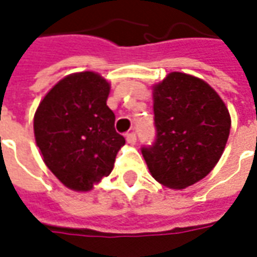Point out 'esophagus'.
<instances>
[{
  "label": "esophagus",
  "mask_w": 257,
  "mask_h": 257,
  "mask_svg": "<svg viewBox=\"0 0 257 257\" xmlns=\"http://www.w3.org/2000/svg\"><path fill=\"white\" fill-rule=\"evenodd\" d=\"M125 138H126V142H128L129 145L131 146H135L136 145V135L134 134V132H132V134H126V136H125Z\"/></svg>",
  "instance_id": "esophagus-1"
}]
</instances>
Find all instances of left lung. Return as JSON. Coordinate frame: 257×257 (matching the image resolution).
Masks as SVG:
<instances>
[{
    "label": "left lung",
    "instance_id": "left-lung-1",
    "mask_svg": "<svg viewBox=\"0 0 257 257\" xmlns=\"http://www.w3.org/2000/svg\"><path fill=\"white\" fill-rule=\"evenodd\" d=\"M153 99L157 139L142 154L158 183L186 189L220 160L230 135V112L204 79L179 71L153 86Z\"/></svg>",
    "mask_w": 257,
    "mask_h": 257
}]
</instances>
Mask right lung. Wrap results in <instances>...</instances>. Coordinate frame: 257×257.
I'll return each instance as SVG.
<instances>
[{"mask_svg": "<svg viewBox=\"0 0 257 257\" xmlns=\"http://www.w3.org/2000/svg\"><path fill=\"white\" fill-rule=\"evenodd\" d=\"M110 82L93 71L70 74L48 92L34 114V136L49 171L74 191L108 176L123 136L107 106Z\"/></svg>", "mask_w": 257, "mask_h": 257, "instance_id": "right-lung-1", "label": "right lung"}]
</instances>
